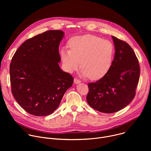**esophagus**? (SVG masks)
I'll return each mask as SVG.
<instances>
[{"label":"esophagus","mask_w":151,"mask_h":151,"mask_svg":"<svg viewBox=\"0 0 151 151\" xmlns=\"http://www.w3.org/2000/svg\"><path fill=\"white\" fill-rule=\"evenodd\" d=\"M74 82L75 83H79L81 82V81L79 79H78V78H75L74 79Z\"/></svg>","instance_id":"34e87169"}]
</instances>
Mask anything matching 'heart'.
I'll return each instance as SVG.
<instances>
[{
	"label": "heart",
	"mask_w": 151,
	"mask_h": 151,
	"mask_svg": "<svg viewBox=\"0 0 151 151\" xmlns=\"http://www.w3.org/2000/svg\"><path fill=\"white\" fill-rule=\"evenodd\" d=\"M69 46L70 50L63 48L60 51L61 60L66 72H73L81 64L83 75L93 80L103 78L109 72L115 53V46L111 41L85 35L71 38Z\"/></svg>",
	"instance_id": "obj_1"
}]
</instances>
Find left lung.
Listing matches in <instances>:
<instances>
[{
  "label": "left lung",
  "instance_id": "obj_1",
  "mask_svg": "<svg viewBox=\"0 0 151 151\" xmlns=\"http://www.w3.org/2000/svg\"><path fill=\"white\" fill-rule=\"evenodd\" d=\"M115 53L107 74L88 85V104L100 112L111 114L126 107L134 99L140 76L138 59L127 42L112 36Z\"/></svg>",
  "mask_w": 151,
  "mask_h": 151
}]
</instances>
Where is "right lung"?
Here are the masks:
<instances>
[{"label": "right lung", "instance_id": "obj_1", "mask_svg": "<svg viewBox=\"0 0 151 151\" xmlns=\"http://www.w3.org/2000/svg\"><path fill=\"white\" fill-rule=\"evenodd\" d=\"M61 30H48L26 40L15 52L10 64L13 96L29 114L39 116L52 114L73 78L61 70L58 63Z\"/></svg>", "mask_w": 151, "mask_h": 151}]
</instances>
